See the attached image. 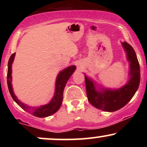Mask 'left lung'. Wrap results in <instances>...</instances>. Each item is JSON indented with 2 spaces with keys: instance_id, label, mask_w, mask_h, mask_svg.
Here are the masks:
<instances>
[{
  "instance_id": "obj_1",
  "label": "left lung",
  "mask_w": 147,
  "mask_h": 147,
  "mask_svg": "<svg viewBox=\"0 0 147 147\" xmlns=\"http://www.w3.org/2000/svg\"><path fill=\"white\" fill-rule=\"evenodd\" d=\"M122 45L127 54L130 62L129 82L117 90H102L99 92L95 89L92 81L85 76L86 88L88 100L97 109L108 112H113L122 109L132 99L137 91L140 82V68L136 52L126 42Z\"/></svg>"
}]
</instances>
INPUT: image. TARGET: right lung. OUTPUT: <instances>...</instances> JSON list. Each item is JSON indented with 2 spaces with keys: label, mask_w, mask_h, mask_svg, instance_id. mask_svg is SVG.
Listing matches in <instances>:
<instances>
[{
  "label": "right lung",
  "mask_w": 147,
  "mask_h": 147,
  "mask_svg": "<svg viewBox=\"0 0 147 147\" xmlns=\"http://www.w3.org/2000/svg\"><path fill=\"white\" fill-rule=\"evenodd\" d=\"M15 57V53L12 54L9 57V61H8V68H7V86L9 88V93L14 100L17 103L18 106H20L23 110L26 111L27 112L30 113L34 116L38 117H45L48 116L52 115V114L55 113L59 109L63 101V93L64 88L67 82L75 72L76 67L75 65L68 67L65 70H62L61 72L57 76L56 82V90H55V96L49 104L45 105L38 106V107H30L20 102L15 96L13 92L12 86H11V64L13 63Z\"/></svg>",
  "instance_id": "add662e5"
}]
</instances>
